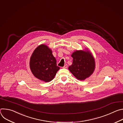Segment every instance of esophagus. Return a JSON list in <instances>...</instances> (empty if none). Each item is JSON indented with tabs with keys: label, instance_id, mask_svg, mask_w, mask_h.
<instances>
[{
	"label": "esophagus",
	"instance_id": "esophagus-1",
	"mask_svg": "<svg viewBox=\"0 0 123 123\" xmlns=\"http://www.w3.org/2000/svg\"><path fill=\"white\" fill-rule=\"evenodd\" d=\"M68 68V65H65L63 67V68Z\"/></svg>",
	"mask_w": 123,
	"mask_h": 123
}]
</instances>
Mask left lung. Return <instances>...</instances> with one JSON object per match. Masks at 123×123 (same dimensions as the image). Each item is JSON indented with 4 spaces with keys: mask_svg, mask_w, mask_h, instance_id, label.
Listing matches in <instances>:
<instances>
[{
    "mask_svg": "<svg viewBox=\"0 0 123 123\" xmlns=\"http://www.w3.org/2000/svg\"><path fill=\"white\" fill-rule=\"evenodd\" d=\"M71 56L73 61L68 69L77 79L84 80L92 74L95 64L90 50H76Z\"/></svg>",
    "mask_w": 123,
    "mask_h": 123,
    "instance_id": "8db88e82",
    "label": "left lung"
}]
</instances>
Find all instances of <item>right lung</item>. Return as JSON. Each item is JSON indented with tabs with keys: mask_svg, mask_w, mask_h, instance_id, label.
<instances>
[{
	"mask_svg": "<svg viewBox=\"0 0 123 123\" xmlns=\"http://www.w3.org/2000/svg\"><path fill=\"white\" fill-rule=\"evenodd\" d=\"M30 67L35 77L45 82L53 79L60 68L51 49L43 44L33 51L30 58Z\"/></svg>",
	"mask_w": 123,
	"mask_h": 123,
	"instance_id": "add662e5",
	"label": "right lung"
}]
</instances>
